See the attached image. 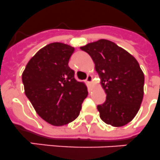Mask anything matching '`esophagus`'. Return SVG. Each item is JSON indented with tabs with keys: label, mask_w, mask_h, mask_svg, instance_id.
I'll return each instance as SVG.
<instances>
[{
	"label": "esophagus",
	"mask_w": 160,
	"mask_h": 160,
	"mask_svg": "<svg viewBox=\"0 0 160 160\" xmlns=\"http://www.w3.org/2000/svg\"><path fill=\"white\" fill-rule=\"evenodd\" d=\"M86 81L88 83H89V84H91V83L92 82V76H91V75H88V76H87Z\"/></svg>",
	"instance_id": "obj_1"
}]
</instances>
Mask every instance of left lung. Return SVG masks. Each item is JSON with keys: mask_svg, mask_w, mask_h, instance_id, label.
I'll return each instance as SVG.
<instances>
[{"mask_svg": "<svg viewBox=\"0 0 160 160\" xmlns=\"http://www.w3.org/2000/svg\"><path fill=\"white\" fill-rule=\"evenodd\" d=\"M80 49L92 58L101 85L107 93L105 102L98 106L102 120L113 127L132 121L144 95V74L136 58L105 39L88 43Z\"/></svg>", "mask_w": 160, "mask_h": 160, "instance_id": "obj_1", "label": "left lung"}]
</instances>
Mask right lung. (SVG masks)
<instances>
[{
  "instance_id": "obj_1",
  "label": "right lung",
  "mask_w": 160,
  "mask_h": 160,
  "mask_svg": "<svg viewBox=\"0 0 160 160\" xmlns=\"http://www.w3.org/2000/svg\"><path fill=\"white\" fill-rule=\"evenodd\" d=\"M74 47L54 42L29 60L22 75L24 92L39 116L54 126L78 117L88 95L86 85L74 78L68 62Z\"/></svg>"
}]
</instances>
